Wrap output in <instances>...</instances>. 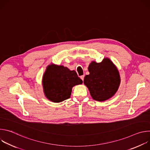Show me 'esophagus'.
<instances>
[{
	"mask_svg": "<svg viewBox=\"0 0 150 150\" xmlns=\"http://www.w3.org/2000/svg\"><path fill=\"white\" fill-rule=\"evenodd\" d=\"M84 75H82V76H80V78H81V79L82 80V81H83V79H84Z\"/></svg>",
	"mask_w": 150,
	"mask_h": 150,
	"instance_id": "esophagus-1",
	"label": "esophagus"
}]
</instances>
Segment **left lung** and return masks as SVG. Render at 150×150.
I'll use <instances>...</instances> for the list:
<instances>
[{
  "label": "left lung",
  "mask_w": 150,
  "mask_h": 150,
  "mask_svg": "<svg viewBox=\"0 0 150 150\" xmlns=\"http://www.w3.org/2000/svg\"><path fill=\"white\" fill-rule=\"evenodd\" d=\"M89 75L84 78L83 83L88 87L92 98L103 101L112 97L120 83L119 71L108 58L97 63L93 61L88 67Z\"/></svg>",
  "instance_id": "8db88e82"
}]
</instances>
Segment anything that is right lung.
<instances>
[{"mask_svg":"<svg viewBox=\"0 0 150 150\" xmlns=\"http://www.w3.org/2000/svg\"><path fill=\"white\" fill-rule=\"evenodd\" d=\"M82 83L75 71L63 66L51 64L42 76V87L46 97L54 103L62 102L71 97L72 88Z\"/></svg>","mask_w":150,"mask_h":150,"instance_id":"add662e5","label":"right lung"}]
</instances>
